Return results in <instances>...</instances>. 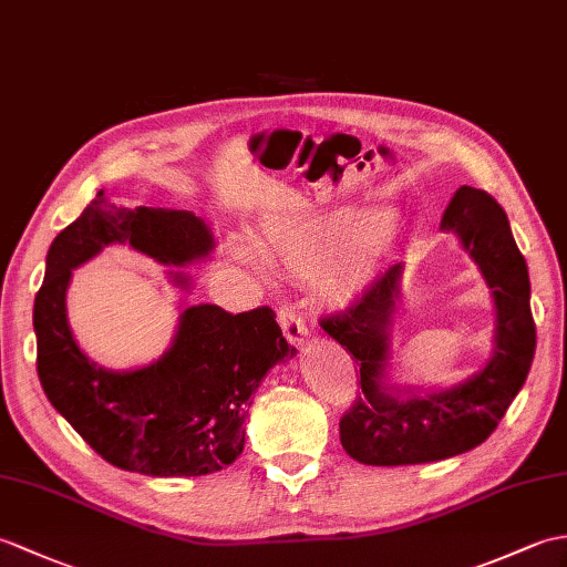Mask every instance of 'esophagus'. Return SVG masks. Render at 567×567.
I'll return each instance as SVG.
<instances>
[{"instance_id": "1", "label": "esophagus", "mask_w": 567, "mask_h": 567, "mask_svg": "<svg viewBox=\"0 0 567 567\" xmlns=\"http://www.w3.org/2000/svg\"><path fill=\"white\" fill-rule=\"evenodd\" d=\"M278 323L282 328L285 340L292 346H301L305 343V338L309 336L305 319H301V313L292 305H282L278 309Z\"/></svg>"}]
</instances>
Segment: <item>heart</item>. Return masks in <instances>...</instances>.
Masks as SVG:
<instances>
[{
  "mask_svg": "<svg viewBox=\"0 0 567 567\" xmlns=\"http://www.w3.org/2000/svg\"><path fill=\"white\" fill-rule=\"evenodd\" d=\"M389 221L391 213L377 207L313 217L275 215L262 224L256 246L270 266L307 282L321 280L323 299L343 307L370 278Z\"/></svg>",
  "mask_w": 567,
  "mask_h": 567,
  "instance_id": "b5f03b06",
  "label": "heart"
}]
</instances>
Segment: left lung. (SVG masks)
Segmentation results:
<instances>
[{
  "instance_id": "1",
  "label": "left lung",
  "mask_w": 567,
  "mask_h": 567,
  "mask_svg": "<svg viewBox=\"0 0 567 567\" xmlns=\"http://www.w3.org/2000/svg\"><path fill=\"white\" fill-rule=\"evenodd\" d=\"M442 229L458 234L493 289V358L464 384L425 396L386 384L389 328L401 297L403 262L381 272L350 307L323 316V331L360 370L362 393L340 417V444L360 464H427L473 450L491 437L529 374L536 350L529 270L505 209L485 190L462 186L444 209Z\"/></svg>"
}]
</instances>
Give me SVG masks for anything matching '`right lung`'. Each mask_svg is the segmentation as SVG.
<instances>
[{
	"instance_id": "add662e5",
	"label": "right lung",
	"mask_w": 567,
	"mask_h": 567,
	"mask_svg": "<svg viewBox=\"0 0 567 567\" xmlns=\"http://www.w3.org/2000/svg\"><path fill=\"white\" fill-rule=\"evenodd\" d=\"M109 244H130L164 266L213 251L207 224L188 209L123 207L96 193L52 241L35 295L38 377L48 401L105 462L144 476H205L244 452L251 393L270 367L297 352L275 311L188 307L159 360L135 372L103 370L79 350L64 295L72 270ZM176 285L188 278L171 272Z\"/></svg>"
}]
</instances>
